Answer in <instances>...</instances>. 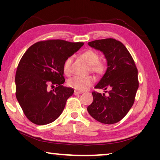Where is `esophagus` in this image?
<instances>
[{"label":"esophagus","mask_w":160,"mask_h":160,"mask_svg":"<svg viewBox=\"0 0 160 160\" xmlns=\"http://www.w3.org/2000/svg\"><path fill=\"white\" fill-rule=\"evenodd\" d=\"M80 94H82V92H79V91H75V92H74V95H80Z\"/></svg>","instance_id":"esophagus-1"}]
</instances>
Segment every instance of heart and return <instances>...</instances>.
<instances>
[{
  "instance_id": "1",
  "label": "heart",
  "mask_w": 160,
  "mask_h": 160,
  "mask_svg": "<svg viewBox=\"0 0 160 160\" xmlns=\"http://www.w3.org/2000/svg\"><path fill=\"white\" fill-rule=\"evenodd\" d=\"M81 57L90 65L91 71L97 74H102L106 69V65L104 62L99 60V54L95 50L87 49L81 54ZM73 58L68 57L63 63V71L65 75L69 76L71 74V65ZM95 82V78L92 76H73L70 78L68 84L71 88L76 90L84 91L90 87Z\"/></svg>"
}]
</instances>
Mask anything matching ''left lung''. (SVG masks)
<instances>
[{"mask_svg":"<svg viewBox=\"0 0 160 160\" xmlns=\"http://www.w3.org/2000/svg\"><path fill=\"white\" fill-rule=\"evenodd\" d=\"M88 44L104 54L108 65L95 88L110 90L105 92L107 95L92 92L93 101L87 111L101 123L115 124L125 117L134 103L139 86L136 65L125 46L116 39L95 40Z\"/></svg>","mask_w":160,"mask_h":160,"instance_id":"left-lung-1","label":"left lung"}]
</instances>
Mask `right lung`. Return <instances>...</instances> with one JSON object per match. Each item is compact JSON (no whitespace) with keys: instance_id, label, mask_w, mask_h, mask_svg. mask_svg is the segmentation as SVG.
<instances>
[{"instance_id":"add662e5","label":"right lung","mask_w":160,"mask_h":160,"mask_svg":"<svg viewBox=\"0 0 160 160\" xmlns=\"http://www.w3.org/2000/svg\"><path fill=\"white\" fill-rule=\"evenodd\" d=\"M83 45L60 39L38 41L22 57L15 76L16 97L32 123L49 124L62 113L74 92L62 85L63 63ZM50 87L54 89L50 91Z\"/></svg>"}]
</instances>
